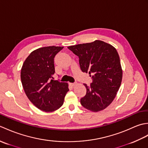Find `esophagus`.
Returning <instances> with one entry per match:
<instances>
[{
  "instance_id": "1",
  "label": "esophagus",
  "mask_w": 148,
  "mask_h": 148,
  "mask_svg": "<svg viewBox=\"0 0 148 148\" xmlns=\"http://www.w3.org/2000/svg\"><path fill=\"white\" fill-rule=\"evenodd\" d=\"M69 84H70V85L71 86H75L76 85V83H69Z\"/></svg>"
}]
</instances>
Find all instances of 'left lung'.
<instances>
[{
	"instance_id": "1",
	"label": "left lung",
	"mask_w": 148,
	"mask_h": 148,
	"mask_svg": "<svg viewBox=\"0 0 148 148\" xmlns=\"http://www.w3.org/2000/svg\"><path fill=\"white\" fill-rule=\"evenodd\" d=\"M68 48L79 56L81 71L92 76L89 87L83 84L86 94L81 99V105L92 112L102 111L114 100L121 86L123 71L117 51L99 40Z\"/></svg>"
}]
</instances>
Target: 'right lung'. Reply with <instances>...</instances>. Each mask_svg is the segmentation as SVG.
<instances>
[{
  "instance_id": "1",
  "label": "right lung",
  "mask_w": 148,
  "mask_h": 148,
  "mask_svg": "<svg viewBox=\"0 0 148 148\" xmlns=\"http://www.w3.org/2000/svg\"><path fill=\"white\" fill-rule=\"evenodd\" d=\"M64 47L47 46L34 50L25 60L21 80L26 95L36 108L53 112L63 105L68 92L67 83L53 80L54 58Z\"/></svg>"
}]
</instances>
